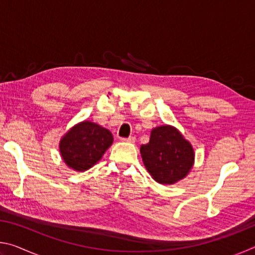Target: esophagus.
I'll return each mask as SVG.
<instances>
[{
  "mask_svg": "<svg viewBox=\"0 0 255 255\" xmlns=\"http://www.w3.org/2000/svg\"><path fill=\"white\" fill-rule=\"evenodd\" d=\"M135 137L129 136L128 138H122V141H126V143H135Z\"/></svg>",
  "mask_w": 255,
  "mask_h": 255,
  "instance_id": "34e87169",
  "label": "esophagus"
}]
</instances>
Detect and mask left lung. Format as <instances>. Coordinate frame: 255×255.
I'll list each match as a JSON object with an SVG mask.
<instances>
[{"mask_svg":"<svg viewBox=\"0 0 255 255\" xmlns=\"http://www.w3.org/2000/svg\"><path fill=\"white\" fill-rule=\"evenodd\" d=\"M144 165L156 182L173 184L182 180L193 166L195 152L175 127L159 126L150 132L149 143L140 146Z\"/></svg>","mask_w":255,"mask_h":255,"instance_id":"8db88e82","label":"left lung"}]
</instances>
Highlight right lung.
Listing matches in <instances>:
<instances>
[{
  "mask_svg": "<svg viewBox=\"0 0 255 255\" xmlns=\"http://www.w3.org/2000/svg\"><path fill=\"white\" fill-rule=\"evenodd\" d=\"M114 141L108 129L91 122L72 127L59 141V152L66 165L83 172L92 167Z\"/></svg>",
  "mask_w": 255,
  "mask_h": 255,
  "instance_id": "add662e5",
  "label": "right lung"
}]
</instances>
